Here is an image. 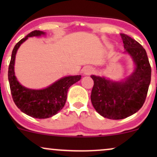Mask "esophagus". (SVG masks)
Returning a JSON list of instances; mask_svg holds the SVG:
<instances>
[{
  "instance_id": "esophagus-1",
  "label": "esophagus",
  "mask_w": 157,
  "mask_h": 157,
  "mask_svg": "<svg viewBox=\"0 0 157 157\" xmlns=\"http://www.w3.org/2000/svg\"><path fill=\"white\" fill-rule=\"evenodd\" d=\"M83 71L86 75H90V74L94 72V69L91 67H86V68H84Z\"/></svg>"
}]
</instances>
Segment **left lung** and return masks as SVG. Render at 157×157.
<instances>
[{
	"label": "left lung",
	"instance_id": "8db88e82",
	"mask_svg": "<svg viewBox=\"0 0 157 157\" xmlns=\"http://www.w3.org/2000/svg\"><path fill=\"white\" fill-rule=\"evenodd\" d=\"M121 37L125 52L136 65L132 75L124 82L91 76V103L101 116L111 120H122L137 112L145 101L151 82V68L145 48L128 35L121 34Z\"/></svg>",
	"mask_w": 157,
	"mask_h": 157
}]
</instances>
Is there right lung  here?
<instances>
[{
    "mask_svg": "<svg viewBox=\"0 0 157 157\" xmlns=\"http://www.w3.org/2000/svg\"><path fill=\"white\" fill-rule=\"evenodd\" d=\"M44 34L39 30H35L21 39L12 50L8 70V79L14 102L22 112L37 119L48 118L57 114L66 103L68 88L81 78L80 75L65 77L41 90L26 89L19 83L14 71L16 52L28 37Z\"/></svg>",
    "mask_w": 157,
    "mask_h": 157,
    "instance_id": "right-lung-1",
    "label": "right lung"
}]
</instances>
